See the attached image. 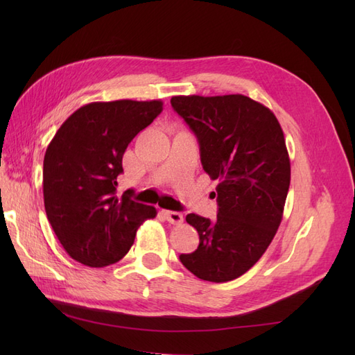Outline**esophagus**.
<instances>
[{"label":"esophagus","instance_id":"obj_1","mask_svg":"<svg viewBox=\"0 0 355 355\" xmlns=\"http://www.w3.org/2000/svg\"><path fill=\"white\" fill-rule=\"evenodd\" d=\"M164 213V216H166V219L170 222V223H173V225H180L182 222H184V214L182 213H179V211H171V210H164L163 211Z\"/></svg>","mask_w":355,"mask_h":355}]
</instances>
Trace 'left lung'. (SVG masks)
<instances>
[{
  "mask_svg": "<svg viewBox=\"0 0 355 355\" xmlns=\"http://www.w3.org/2000/svg\"><path fill=\"white\" fill-rule=\"evenodd\" d=\"M170 103L197 136L204 171L219 182L216 220L188 214L200 244L179 259L201 280H235L261 259L283 219L290 159L282 125L243 94L173 96Z\"/></svg>",
  "mask_w": 355,
  "mask_h": 355,
  "instance_id": "8db88e82",
  "label": "left lung"
}]
</instances>
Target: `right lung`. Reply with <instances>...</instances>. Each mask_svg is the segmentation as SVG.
Returning <instances> with one entry per match:
<instances>
[{
	"label": "right lung",
	"instance_id": "add662e5",
	"mask_svg": "<svg viewBox=\"0 0 355 355\" xmlns=\"http://www.w3.org/2000/svg\"><path fill=\"white\" fill-rule=\"evenodd\" d=\"M163 111L161 101L93 102L60 125L44 155L42 192L47 219L63 249L92 268L127 254L136 231L155 218L132 191L116 196L123 155L135 136Z\"/></svg>",
	"mask_w": 355,
	"mask_h": 355
}]
</instances>
